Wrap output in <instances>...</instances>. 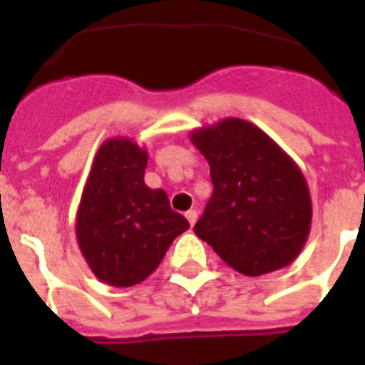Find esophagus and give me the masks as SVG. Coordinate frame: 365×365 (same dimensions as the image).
Wrapping results in <instances>:
<instances>
[{"mask_svg": "<svg viewBox=\"0 0 365 365\" xmlns=\"http://www.w3.org/2000/svg\"><path fill=\"white\" fill-rule=\"evenodd\" d=\"M197 210H188V212H186V219H188V222H190V225H192V227H193V225H195V221H197Z\"/></svg>", "mask_w": 365, "mask_h": 365, "instance_id": "34e87169", "label": "esophagus"}]
</instances>
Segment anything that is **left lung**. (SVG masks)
<instances>
[{"instance_id": "left-lung-1", "label": "left lung", "mask_w": 365, "mask_h": 365, "mask_svg": "<svg viewBox=\"0 0 365 365\" xmlns=\"http://www.w3.org/2000/svg\"><path fill=\"white\" fill-rule=\"evenodd\" d=\"M214 192L193 232L228 267L261 276L291 265L311 230L305 177L267 133L241 118L195 130Z\"/></svg>"}]
</instances>
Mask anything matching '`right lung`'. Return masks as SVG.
Segmentation results:
<instances>
[{"mask_svg": "<svg viewBox=\"0 0 365 365\" xmlns=\"http://www.w3.org/2000/svg\"><path fill=\"white\" fill-rule=\"evenodd\" d=\"M148 153L130 138H109L96 151L80 199L76 240L95 276L131 287L160 265L177 235L190 228L164 190L144 182Z\"/></svg>", "mask_w": 365, "mask_h": 365, "instance_id": "right-lung-1", "label": "right lung"}]
</instances>
